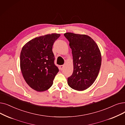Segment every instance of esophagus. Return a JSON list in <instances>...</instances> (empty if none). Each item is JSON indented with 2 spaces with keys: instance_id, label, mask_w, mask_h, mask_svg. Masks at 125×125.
I'll return each mask as SVG.
<instances>
[{
  "instance_id": "esophagus-1",
  "label": "esophagus",
  "mask_w": 125,
  "mask_h": 125,
  "mask_svg": "<svg viewBox=\"0 0 125 125\" xmlns=\"http://www.w3.org/2000/svg\"><path fill=\"white\" fill-rule=\"evenodd\" d=\"M63 68H64V66L63 65H60V66H59V68H60V69L61 70H62Z\"/></svg>"
}]
</instances>
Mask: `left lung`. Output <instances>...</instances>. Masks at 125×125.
I'll return each instance as SVG.
<instances>
[{
  "label": "left lung",
  "instance_id": "1",
  "mask_svg": "<svg viewBox=\"0 0 125 125\" xmlns=\"http://www.w3.org/2000/svg\"><path fill=\"white\" fill-rule=\"evenodd\" d=\"M64 35L69 42L73 57V71L67 79L68 84L74 90H84L93 85L99 73L102 62L99 48L87 35L72 32Z\"/></svg>",
  "mask_w": 125,
  "mask_h": 125
}]
</instances>
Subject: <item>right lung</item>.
<instances>
[{
  "mask_svg": "<svg viewBox=\"0 0 125 125\" xmlns=\"http://www.w3.org/2000/svg\"><path fill=\"white\" fill-rule=\"evenodd\" d=\"M59 34H48L32 39L23 46L20 53V68L26 83L37 91L49 89L59 72L54 63L52 48Z\"/></svg>",
  "mask_w": 125,
  "mask_h": 125,
  "instance_id": "right-lung-1",
  "label": "right lung"
}]
</instances>
